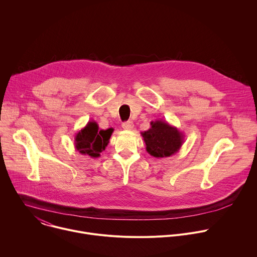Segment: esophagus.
<instances>
[{
  "instance_id": "esophagus-1",
  "label": "esophagus",
  "mask_w": 257,
  "mask_h": 257,
  "mask_svg": "<svg viewBox=\"0 0 257 257\" xmlns=\"http://www.w3.org/2000/svg\"><path fill=\"white\" fill-rule=\"evenodd\" d=\"M133 126L134 125H133L132 121H127V122L122 124V127H123L124 130H131V129H133Z\"/></svg>"
}]
</instances>
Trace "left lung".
Instances as JSON below:
<instances>
[{"label":"left lung","mask_w":257,"mask_h":257,"mask_svg":"<svg viewBox=\"0 0 257 257\" xmlns=\"http://www.w3.org/2000/svg\"><path fill=\"white\" fill-rule=\"evenodd\" d=\"M146 151L153 157L163 158L176 154L182 147L185 135L177 127L163 120L150 122V128L141 132Z\"/></svg>","instance_id":"left-lung-1"}]
</instances>
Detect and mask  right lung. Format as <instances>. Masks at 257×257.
Wrapping results in <instances>:
<instances>
[{"instance_id":"right-lung-1","label":"right lung","mask_w":257,"mask_h":257,"mask_svg":"<svg viewBox=\"0 0 257 257\" xmlns=\"http://www.w3.org/2000/svg\"><path fill=\"white\" fill-rule=\"evenodd\" d=\"M113 131L112 128L100 130L96 121H90L76 133L74 146L82 155H89L92 158L99 157L107 147Z\"/></svg>"}]
</instances>
